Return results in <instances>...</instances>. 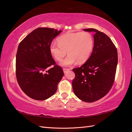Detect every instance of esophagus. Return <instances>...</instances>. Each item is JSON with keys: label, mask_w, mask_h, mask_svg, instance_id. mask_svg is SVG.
<instances>
[{"label": "esophagus", "mask_w": 132, "mask_h": 132, "mask_svg": "<svg viewBox=\"0 0 132 132\" xmlns=\"http://www.w3.org/2000/svg\"><path fill=\"white\" fill-rule=\"evenodd\" d=\"M69 70H70V69H68V68H63V71L64 73H65L67 71H68Z\"/></svg>", "instance_id": "obj_1"}]
</instances>
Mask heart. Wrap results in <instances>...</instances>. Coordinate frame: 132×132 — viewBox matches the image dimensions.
<instances>
[{"label":"heart","instance_id":"obj_1","mask_svg":"<svg viewBox=\"0 0 132 132\" xmlns=\"http://www.w3.org/2000/svg\"><path fill=\"white\" fill-rule=\"evenodd\" d=\"M58 43L52 42L50 45L51 54L57 61L61 60L67 53L68 55L60 63L63 66H70L77 62H85L93 51L94 39L87 32L66 34L58 38Z\"/></svg>","mask_w":132,"mask_h":132}]
</instances>
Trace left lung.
Instances as JSON below:
<instances>
[{"instance_id": "1", "label": "left lung", "mask_w": 132, "mask_h": 132, "mask_svg": "<svg viewBox=\"0 0 132 132\" xmlns=\"http://www.w3.org/2000/svg\"><path fill=\"white\" fill-rule=\"evenodd\" d=\"M93 53L79 68L73 69L75 77L72 86L75 95L81 100L93 102L107 94L114 81L118 63L116 47L110 38L95 29Z\"/></svg>"}]
</instances>
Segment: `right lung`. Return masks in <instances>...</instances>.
<instances>
[{"label":"right lung","mask_w":132,"mask_h":132,"mask_svg":"<svg viewBox=\"0 0 132 132\" xmlns=\"http://www.w3.org/2000/svg\"><path fill=\"white\" fill-rule=\"evenodd\" d=\"M62 32L38 27L20 43L16 56V76L21 90L28 96L42 101L56 92L64 75L50 52L53 39ZM51 65L52 68L48 69Z\"/></svg>","instance_id":"1"}]
</instances>
